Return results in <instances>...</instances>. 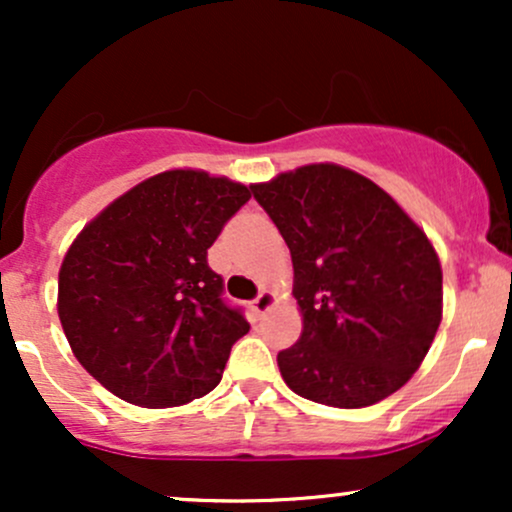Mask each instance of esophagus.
I'll list each match as a JSON object with an SVG mask.
<instances>
[{"mask_svg": "<svg viewBox=\"0 0 512 512\" xmlns=\"http://www.w3.org/2000/svg\"><path fill=\"white\" fill-rule=\"evenodd\" d=\"M274 303H276L274 293H272V291H262L260 296H257L255 301L250 303V310H252V313H255L257 317H260V315L267 313L269 308H274Z\"/></svg>", "mask_w": 512, "mask_h": 512, "instance_id": "34e87169", "label": "esophagus"}]
</instances>
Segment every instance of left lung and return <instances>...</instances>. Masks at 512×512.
Listing matches in <instances>:
<instances>
[{"label": "left lung", "instance_id": "left-lung-1", "mask_svg": "<svg viewBox=\"0 0 512 512\" xmlns=\"http://www.w3.org/2000/svg\"><path fill=\"white\" fill-rule=\"evenodd\" d=\"M291 250L301 339L279 351L296 395L361 409L416 373L443 320L431 240L383 187L337 163L250 185Z\"/></svg>", "mask_w": 512, "mask_h": 512}]
</instances>
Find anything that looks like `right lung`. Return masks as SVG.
I'll return each instance as SVG.
<instances>
[{"mask_svg":"<svg viewBox=\"0 0 512 512\" xmlns=\"http://www.w3.org/2000/svg\"><path fill=\"white\" fill-rule=\"evenodd\" d=\"M250 187L175 168L110 202L64 255L57 313L74 356L105 390L180 407L221 383L250 325L223 303L207 250Z\"/></svg>","mask_w":512,"mask_h":512,"instance_id":"right-lung-1","label":"right lung"}]
</instances>
